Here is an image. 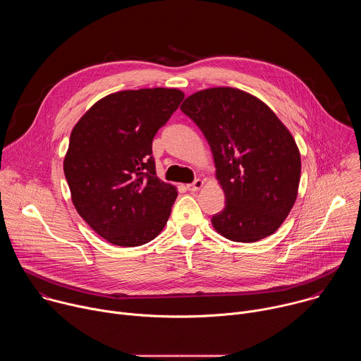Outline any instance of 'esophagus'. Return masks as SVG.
<instances>
[{"label":"esophagus","instance_id":"34e87169","mask_svg":"<svg viewBox=\"0 0 361 361\" xmlns=\"http://www.w3.org/2000/svg\"><path fill=\"white\" fill-rule=\"evenodd\" d=\"M201 187H202V180L195 178L191 184L187 185V190H188V191H197V190H200Z\"/></svg>","mask_w":361,"mask_h":361}]
</instances>
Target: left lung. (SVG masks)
<instances>
[{
	"mask_svg": "<svg viewBox=\"0 0 361 361\" xmlns=\"http://www.w3.org/2000/svg\"><path fill=\"white\" fill-rule=\"evenodd\" d=\"M181 111L207 140L226 194L214 228L231 241L273 234L297 198L300 152L290 131L264 104L241 90L219 87L184 99Z\"/></svg>",
	"mask_w": 361,
	"mask_h": 361,
	"instance_id": "1",
	"label": "left lung"
}]
</instances>
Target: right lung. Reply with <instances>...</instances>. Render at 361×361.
<instances>
[{"instance_id": "right-lung-1", "label": "right lung", "mask_w": 361, "mask_h": 361, "mask_svg": "<svg viewBox=\"0 0 361 361\" xmlns=\"http://www.w3.org/2000/svg\"><path fill=\"white\" fill-rule=\"evenodd\" d=\"M183 98L176 88L120 91L73 128L64 174L74 207L111 244L142 245L167 224L177 190L157 177L152 140Z\"/></svg>"}]
</instances>
